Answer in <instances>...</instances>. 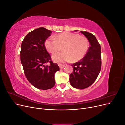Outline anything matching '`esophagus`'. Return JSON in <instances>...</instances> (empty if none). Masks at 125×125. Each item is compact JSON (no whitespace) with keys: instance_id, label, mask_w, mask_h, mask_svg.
Returning a JSON list of instances; mask_svg holds the SVG:
<instances>
[{"instance_id":"esophagus-1","label":"esophagus","mask_w":125,"mask_h":125,"mask_svg":"<svg viewBox=\"0 0 125 125\" xmlns=\"http://www.w3.org/2000/svg\"><path fill=\"white\" fill-rule=\"evenodd\" d=\"M58 66H59V68H60V69H63L64 67H65V65H62V64H58Z\"/></svg>"}]
</instances>
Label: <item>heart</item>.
<instances>
[{"label":"heart","mask_w":125,"mask_h":125,"mask_svg":"<svg viewBox=\"0 0 125 125\" xmlns=\"http://www.w3.org/2000/svg\"><path fill=\"white\" fill-rule=\"evenodd\" d=\"M45 47L51 54L59 52L52 55L56 62H77L84 57L88 52L89 42L84 36L68 32H63L53 37H48L45 41Z\"/></svg>","instance_id":"heart-1"}]
</instances>
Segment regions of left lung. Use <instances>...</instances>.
Instances as JSON below:
<instances>
[{"instance_id":"8db88e82","label":"left lung","mask_w":125,"mask_h":125,"mask_svg":"<svg viewBox=\"0 0 125 125\" xmlns=\"http://www.w3.org/2000/svg\"><path fill=\"white\" fill-rule=\"evenodd\" d=\"M80 32L88 39L90 46L83 58L79 62L71 65L73 71L69 75V80L70 84L73 88L84 89L93 83L100 73L101 50L95 36L88 32Z\"/></svg>"}]
</instances>
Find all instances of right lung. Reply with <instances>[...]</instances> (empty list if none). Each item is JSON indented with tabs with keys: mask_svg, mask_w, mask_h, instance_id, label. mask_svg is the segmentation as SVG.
<instances>
[{
	"mask_svg": "<svg viewBox=\"0 0 125 125\" xmlns=\"http://www.w3.org/2000/svg\"><path fill=\"white\" fill-rule=\"evenodd\" d=\"M51 33L45 28L36 29L25 36L21 44L20 59L25 77L32 85L41 90L54 86L55 74L59 70L45 47V41ZM48 62L50 65H46Z\"/></svg>",
	"mask_w": 125,
	"mask_h": 125,
	"instance_id": "obj_1",
	"label": "right lung"
}]
</instances>
